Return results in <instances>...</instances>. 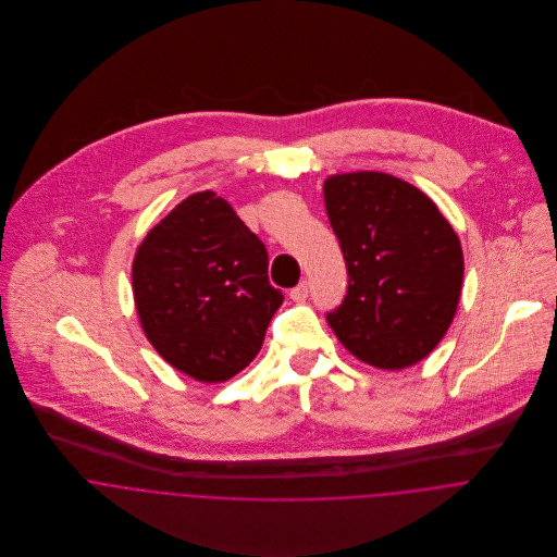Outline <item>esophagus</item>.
I'll use <instances>...</instances> for the list:
<instances>
[{
  "label": "esophagus",
  "mask_w": 557,
  "mask_h": 557,
  "mask_svg": "<svg viewBox=\"0 0 557 557\" xmlns=\"http://www.w3.org/2000/svg\"><path fill=\"white\" fill-rule=\"evenodd\" d=\"M289 296H292V300L302 302V300L309 296V283H307V281H300V285H296V287L289 292Z\"/></svg>",
  "instance_id": "obj_1"
}]
</instances>
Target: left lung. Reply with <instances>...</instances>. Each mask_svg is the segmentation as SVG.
<instances>
[{
  "mask_svg": "<svg viewBox=\"0 0 557 557\" xmlns=\"http://www.w3.org/2000/svg\"><path fill=\"white\" fill-rule=\"evenodd\" d=\"M325 212L347 268V294L325 313L362 362L398 371L429 356L457 313L463 250L416 186L388 173L332 175Z\"/></svg>",
  "mask_w": 557,
  "mask_h": 557,
  "instance_id": "1",
  "label": "left lung"
}]
</instances>
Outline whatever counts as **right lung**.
Wrapping results in <instances>:
<instances>
[{
	"mask_svg": "<svg viewBox=\"0 0 557 557\" xmlns=\"http://www.w3.org/2000/svg\"><path fill=\"white\" fill-rule=\"evenodd\" d=\"M133 289L154 349L210 384L252 362L283 305V292L268 278L263 242L212 190L184 199L146 236Z\"/></svg>",
	"mask_w": 557,
	"mask_h": 557,
	"instance_id": "1",
	"label": "right lung"
}]
</instances>
